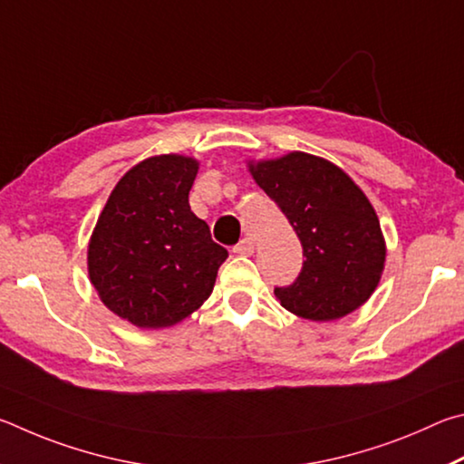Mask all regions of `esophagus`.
I'll list each match as a JSON object with an SVG mask.
<instances>
[{
    "instance_id": "obj_1",
    "label": "esophagus",
    "mask_w": 464,
    "mask_h": 464,
    "mask_svg": "<svg viewBox=\"0 0 464 464\" xmlns=\"http://www.w3.org/2000/svg\"><path fill=\"white\" fill-rule=\"evenodd\" d=\"M234 253L238 256H250L255 253V240L253 238H242L237 246H234Z\"/></svg>"
}]
</instances>
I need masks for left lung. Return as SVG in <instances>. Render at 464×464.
Returning a JSON list of instances; mask_svg holds the SVG:
<instances>
[{"label": "left lung", "mask_w": 464, "mask_h": 464, "mask_svg": "<svg viewBox=\"0 0 464 464\" xmlns=\"http://www.w3.org/2000/svg\"><path fill=\"white\" fill-rule=\"evenodd\" d=\"M246 167L304 246L297 281L275 289L281 305L312 322L359 310L377 289L387 256L377 211L361 187L334 162L299 150Z\"/></svg>", "instance_id": "8db88e82"}]
</instances>
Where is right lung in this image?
Returning a JSON list of instances; mask_svg holds the SVG:
<instances>
[{
	"label": "right lung",
	"instance_id": "obj_1",
	"mask_svg": "<svg viewBox=\"0 0 464 464\" xmlns=\"http://www.w3.org/2000/svg\"><path fill=\"white\" fill-rule=\"evenodd\" d=\"M199 160L157 154L113 187L87 246V273L110 312L160 330L199 310L227 250L189 208Z\"/></svg>",
	"mask_w": 464,
	"mask_h": 464
}]
</instances>
